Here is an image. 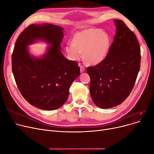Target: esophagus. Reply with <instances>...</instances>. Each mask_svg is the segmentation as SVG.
Masks as SVG:
<instances>
[{
	"instance_id": "34e87169",
	"label": "esophagus",
	"mask_w": 154,
	"mask_h": 154,
	"mask_svg": "<svg viewBox=\"0 0 154 154\" xmlns=\"http://www.w3.org/2000/svg\"><path fill=\"white\" fill-rule=\"evenodd\" d=\"M80 72L81 73L85 71V67L83 66H82V65H80Z\"/></svg>"
}]
</instances>
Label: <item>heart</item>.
I'll list each match as a JSON object with an SVG mask.
<instances>
[{
  "label": "heart",
  "instance_id": "1",
  "mask_svg": "<svg viewBox=\"0 0 154 154\" xmlns=\"http://www.w3.org/2000/svg\"><path fill=\"white\" fill-rule=\"evenodd\" d=\"M110 38L106 32L99 29H88L77 32L73 42L66 45V51L69 58L74 61L82 57L91 65H97L103 61L109 52Z\"/></svg>",
  "mask_w": 154,
  "mask_h": 154
}]
</instances>
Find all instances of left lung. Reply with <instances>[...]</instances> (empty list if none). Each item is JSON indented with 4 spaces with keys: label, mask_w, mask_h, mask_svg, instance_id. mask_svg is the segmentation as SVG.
<instances>
[{
    "label": "left lung",
    "mask_w": 154,
    "mask_h": 154,
    "mask_svg": "<svg viewBox=\"0 0 154 154\" xmlns=\"http://www.w3.org/2000/svg\"><path fill=\"white\" fill-rule=\"evenodd\" d=\"M114 21L116 34L106 57L87 69L92 99L102 109L116 107L127 98L140 66V47L136 35L123 21Z\"/></svg>",
    "instance_id": "left-lung-1"
}]
</instances>
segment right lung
I'll list each match as a JSON object with an SVG mask.
<instances>
[{"mask_svg":"<svg viewBox=\"0 0 154 154\" xmlns=\"http://www.w3.org/2000/svg\"><path fill=\"white\" fill-rule=\"evenodd\" d=\"M63 29L52 24H31L18 37L12 55L16 84L30 104L42 110L57 109L66 102L69 88L80 75L75 61L61 52ZM51 45L41 58L31 56L26 47L37 40Z\"/></svg>","mask_w":154,"mask_h":154,"instance_id":"obj_1","label":"right lung"}]
</instances>
